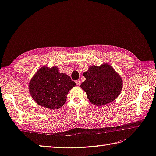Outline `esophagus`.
<instances>
[{
  "label": "esophagus",
  "instance_id": "34e87169",
  "mask_svg": "<svg viewBox=\"0 0 156 156\" xmlns=\"http://www.w3.org/2000/svg\"><path fill=\"white\" fill-rule=\"evenodd\" d=\"M76 84L78 86H80V84H81V81L80 80H77L76 81Z\"/></svg>",
  "mask_w": 156,
  "mask_h": 156
}]
</instances>
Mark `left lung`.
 Returning <instances> with one entry per match:
<instances>
[{
  "mask_svg": "<svg viewBox=\"0 0 156 156\" xmlns=\"http://www.w3.org/2000/svg\"><path fill=\"white\" fill-rule=\"evenodd\" d=\"M83 75L86 80L80 87L86 92L90 102L97 106L114 101L121 92L122 80L109 64L90 66Z\"/></svg>",
  "mask_w": 156,
  "mask_h": 156,
  "instance_id": "obj_1",
  "label": "left lung"
}]
</instances>
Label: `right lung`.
<instances>
[{"mask_svg": "<svg viewBox=\"0 0 156 156\" xmlns=\"http://www.w3.org/2000/svg\"><path fill=\"white\" fill-rule=\"evenodd\" d=\"M76 85L69 76L60 73L56 66H44L31 79L28 87L32 98L40 106L58 109L66 102L68 91Z\"/></svg>", "mask_w": 156, "mask_h": 156, "instance_id": "add662e5", "label": "right lung"}]
</instances>
